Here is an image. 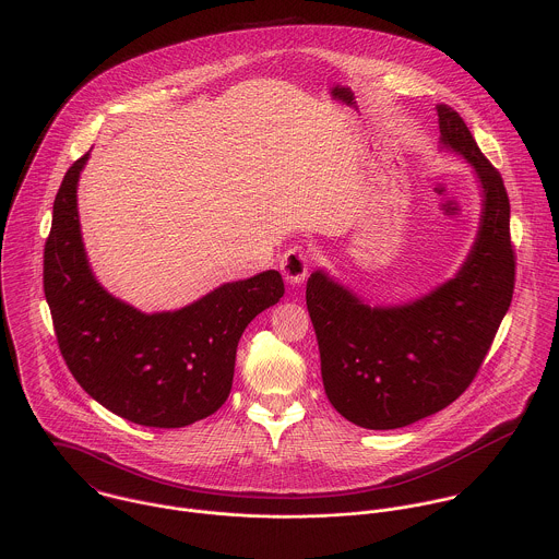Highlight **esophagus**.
Listing matches in <instances>:
<instances>
[{
  "label": "esophagus",
  "mask_w": 559,
  "mask_h": 559,
  "mask_svg": "<svg viewBox=\"0 0 559 559\" xmlns=\"http://www.w3.org/2000/svg\"><path fill=\"white\" fill-rule=\"evenodd\" d=\"M309 250L302 246H292L283 259H281V270L283 276L289 285H300L305 281V276L309 274Z\"/></svg>",
  "instance_id": "1"
}]
</instances>
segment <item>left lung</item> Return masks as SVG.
I'll use <instances>...</instances> for the list:
<instances>
[{
    "instance_id": "obj_1",
    "label": "left lung",
    "mask_w": 559,
    "mask_h": 559,
    "mask_svg": "<svg viewBox=\"0 0 559 559\" xmlns=\"http://www.w3.org/2000/svg\"><path fill=\"white\" fill-rule=\"evenodd\" d=\"M441 142L477 173L484 210L455 274L402 307H369L322 270L307 283L322 380L336 413L367 430H395L455 402L477 376L512 302L516 257L510 199L462 116L439 106Z\"/></svg>"
}]
</instances>
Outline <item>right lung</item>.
<instances>
[{
	"label": "right lung",
	"mask_w": 559,
	"mask_h": 559,
	"mask_svg": "<svg viewBox=\"0 0 559 559\" xmlns=\"http://www.w3.org/2000/svg\"><path fill=\"white\" fill-rule=\"evenodd\" d=\"M88 153L64 175L45 241L43 287L67 367L114 415L148 428H183L214 415L230 393L246 326L276 305V270L226 283L168 313H140L110 296L86 259L78 181Z\"/></svg>",
	"instance_id": "obj_1"
}]
</instances>
